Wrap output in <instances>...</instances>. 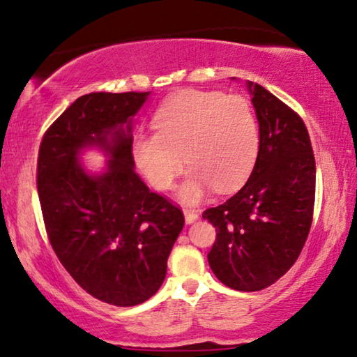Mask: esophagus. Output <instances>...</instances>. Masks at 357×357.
<instances>
[{
	"label": "esophagus",
	"instance_id": "obj_1",
	"mask_svg": "<svg viewBox=\"0 0 357 357\" xmlns=\"http://www.w3.org/2000/svg\"><path fill=\"white\" fill-rule=\"evenodd\" d=\"M184 218H186V223H194L199 218V213L196 211H184Z\"/></svg>",
	"mask_w": 357,
	"mask_h": 357
}]
</instances>
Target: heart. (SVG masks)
<instances>
[{"label": "heart", "mask_w": 357, "mask_h": 357, "mask_svg": "<svg viewBox=\"0 0 357 357\" xmlns=\"http://www.w3.org/2000/svg\"><path fill=\"white\" fill-rule=\"evenodd\" d=\"M155 132H139L132 142L137 168L155 189L166 191L183 171H191L179 189L186 204L202 201L213 188H240L258 158L259 126L241 96L184 89L158 107Z\"/></svg>", "instance_id": "obj_1"}]
</instances>
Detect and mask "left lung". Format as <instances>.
I'll use <instances>...</instances> for the list:
<instances>
[{"instance_id": "8db88e82", "label": "left lung", "mask_w": 357, "mask_h": 357, "mask_svg": "<svg viewBox=\"0 0 357 357\" xmlns=\"http://www.w3.org/2000/svg\"><path fill=\"white\" fill-rule=\"evenodd\" d=\"M259 123V151L235 196L202 213L217 238L207 259L227 287L266 289L305 245L315 204V156L297 112L258 83L246 82Z\"/></svg>"}]
</instances>
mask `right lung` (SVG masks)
Instances as JSON below:
<instances>
[{"instance_id":"right-lung-1","label":"right lung","mask_w":357,"mask_h":357,"mask_svg":"<svg viewBox=\"0 0 357 357\" xmlns=\"http://www.w3.org/2000/svg\"><path fill=\"white\" fill-rule=\"evenodd\" d=\"M150 93H89L49 127L37 161L47 235L60 263L88 294L117 307L155 296L184 215L135 173L132 123ZM102 149L101 174L81 165Z\"/></svg>"}]
</instances>
